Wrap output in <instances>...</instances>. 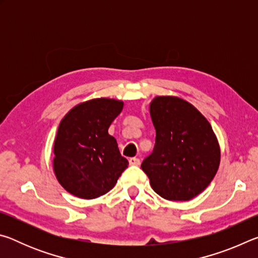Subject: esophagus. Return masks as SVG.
<instances>
[{"instance_id":"1","label":"esophagus","mask_w":258,"mask_h":258,"mask_svg":"<svg viewBox=\"0 0 258 258\" xmlns=\"http://www.w3.org/2000/svg\"><path fill=\"white\" fill-rule=\"evenodd\" d=\"M128 163H130V165H132V166H139L140 165V159L137 158V157H133V158L128 159Z\"/></svg>"}]
</instances>
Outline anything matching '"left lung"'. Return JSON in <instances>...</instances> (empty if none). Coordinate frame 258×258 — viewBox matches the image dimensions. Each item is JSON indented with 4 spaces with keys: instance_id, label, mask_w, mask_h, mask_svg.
<instances>
[{
    "instance_id": "left-lung-1",
    "label": "left lung",
    "mask_w": 258,
    "mask_h": 258,
    "mask_svg": "<svg viewBox=\"0 0 258 258\" xmlns=\"http://www.w3.org/2000/svg\"><path fill=\"white\" fill-rule=\"evenodd\" d=\"M150 116L156 143L142 161V171L160 197L190 200L206 189L217 172L221 151L216 135L197 109L177 97H156Z\"/></svg>"
}]
</instances>
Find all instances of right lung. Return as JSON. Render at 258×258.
Masks as SVG:
<instances>
[{
  "label": "right lung",
  "mask_w": 258,
  "mask_h": 258,
  "mask_svg": "<svg viewBox=\"0 0 258 258\" xmlns=\"http://www.w3.org/2000/svg\"><path fill=\"white\" fill-rule=\"evenodd\" d=\"M123 101L100 98L74 107L60 121L54 140L53 169L69 194L94 199L110 191L128 161L109 135Z\"/></svg>",
  "instance_id": "right-lung-1"
}]
</instances>
